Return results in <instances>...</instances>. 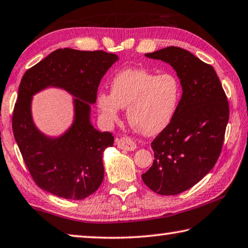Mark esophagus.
Segmentation results:
<instances>
[{
	"mask_svg": "<svg viewBox=\"0 0 248 248\" xmlns=\"http://www.w3.org/2000/svg\"><path fill=\"white\" fill-rule=\"evenodd\" d=\"M115 144L120 149H123V151H134L136 149V144L134 141L128 139V137H122V139H116Z\"/></svg>",
	"mask_w": 248,
	"mask_h": 248,
	"instance_id": "obj_1",
	"label": "esophagus"
}]
</instances>
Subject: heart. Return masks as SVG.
<instances>
[{"mask_svg":"<svg viewBox=\"0 0 248 248\" xmlns=\"http://www.w3.org/2000/svg\"><path fill=\"white\" fill-rule=\"evenodd\" d=\"M182 86L172 72L157 75L146 69H124L113 77L111 92L99 91L96 108L105 125L120 119L127 108L131 126L146 136H155L168 128L177 115Z\"/></svg>","mask_w":248,"mask_h":248,"instance_id":"heart-1","label":"heart"}]
</instances>
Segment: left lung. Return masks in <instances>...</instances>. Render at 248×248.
Instances as JSON below:
<instances>
[{"mask_svg":"<svg viewBox=\"0 0 248 248\" xmlns=\"http://www.w3.org/2000/svg\"><path fill=\"white\" fill-rule=\"evenodd\" d=\"M169 63L182 86L172 123L152 143L153 166L141 174L145 185L161 196H173L198 184L221 154L230 108L212 66L180 47L145 54Z\"/></svg>","mask_w":248,"mask_h":248,"instance_id":"left-lung-1","label":"left lung"}]
</instances>
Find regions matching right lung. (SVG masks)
<instances>
[{"mask_svg": "<svg viewBox=\"0 0 248 248\" xmlns=\"http://www.w3.org/2000/svg\"><path fill=\"white\" fill-rule=\"evenodd\" d=\"M119 60L103 50L57 49L25 72L18 88L12 127L32 179L54 196L82 200L95 192L104 178L103 153L114 137L91 123V104L96 101L100 81ZM48 87L74 96V119L58 137L43 133L31 113L32 96Z\"/></svg>", "mask_w": 248, "mask_h": 248, "instance_id": "add662e5", "label": "right lung"}]
</instances>
